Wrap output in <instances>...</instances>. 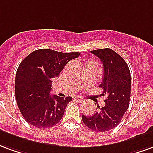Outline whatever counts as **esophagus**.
Listing matches in <instances>:
<instances>
[{
  "label": "esophagus",
  "mask_w": 153,
  "mask_h": 153,
  "mask_svg": "<svg viewBox=\"0 0 153 153\" xmlns=\"http://www.w3.org/2000/svg\"><path fill=\"white\" fill-rule=\"evenodd\" d=\"M74 100L76 101V102H84L85 100L84 99H82V98H81V97H79V96H76L74 97Z\"/></svg>",
  "instance_id": "esophagus-1"
}]
</instances>
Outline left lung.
<instances>
[{
  "mask_svg": "<svg viewBox=\"0 0 153 153\" xmlns=\"http://www.w3.org/2000/svg\"><path fill=\"white\" fill-rule=\"evenodd\" d=\"M100 59L103 66V77L99 87L106 95L105 106L92 116H82L86 126L94 132H106L120 123L130 105L131 80L129 67L117 53L111 49L90 51Z\"/></svg>",
  "mask_w": 153,
  "mask_h": 153,
  "instance_id": "left-lung-1",
  "label": "left lung"
}]
</instances>
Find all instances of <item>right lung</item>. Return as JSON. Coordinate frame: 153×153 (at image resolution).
Listing matches in <instances>:
<instances>
[{"label": "right lung", "mask_w": 153, "mask_h": 153, "mask_svg": "<svg viewBox=\"0 0 153 153\" xmlns=\"http://www.w3.org/2000/svg\"><path fill=\"white\" fill-rule=\"evenodd\" d=\"M79 55V52L62 53L41 49L21 62L16 72L14 92L20 112L28 123L45 129L61 121L72 98L51 97V83L64 66Z\"/></svg>", "instance_id": "right-lung-1"}]
</instances>
